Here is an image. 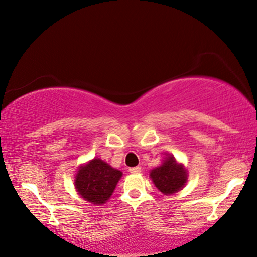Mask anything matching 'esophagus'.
I'll use <instances>...</instances> for the list:
<instances>
[{"label": "esophagus", "instance_id": "34e87169", "mask_svg": "<svg viewBox=\"0 0 257 257\" xmlns=\"http://www.w3.org/2000/svg\"><path fill=\"white\" fill-rule=\"evenodd\" d=\"M129 172H131L132 174H138L141 172V167H133V168L129 169Z\"/></svg>", "mask_w": 257, "mask_h": 257}]
</instances>
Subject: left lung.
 <instances>
[{
    "mask_svg": "<svg viewBox=\"0 0 257 257\" xmlns=\"http://www.w3.org/2000/svg\"><path fill=\"white\" fill-rule=\"evenodd\" d=\"M150 177L157 189L169 195L183 188L187 181V173L182 164H177L174 157H168L162 166L152 170Z\"/></svg>",
    "mask_w": 257,
    "mask_h": 257,
    "instance_id": "8db88e82",
    "label": "left lung"
}]
</instances>
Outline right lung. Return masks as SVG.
<instances>
[{
	"label": "right lung",
	"mask_w": 257,
	"mask_h": 257,
	"mask_svg": "<svg viewBox=\"0 0 257 257\" xmlns=\"http://www.w3.org/2000/svg\"><path fill=\"white\" fill-rule=\"evenodd\" d=\"M122 173L100 159H94L78 169L75 187L85 201L103 204L110 198Z\"/></svg>",
	"instance_id": "right-lung-1"
}]
</instances>
